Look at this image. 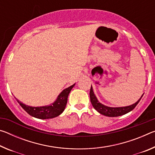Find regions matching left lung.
Returning <instances> with one entry per match:
<instances>
[{
    "instance_id": "1",
    "label": "left lung",
    "mask_w": 155,
    "mask_h": 155,
    "mask_svg": "<svg viewBox=\"0 0 155 155\" xmlns=\"http://www.w3.org/2000/svg\"><path fill=\"white\" fill-rule=\"evenodd\" d=\"M142 96L140 97V98L135 103L130 104L129 106H125V107H108L104 105V104H102L98 101V98H96L95 94H94L92 86H91L90 92V101L91 104L94 109H95L97 111L102 115H105V116L108 117H117L120 116V115H124L127 113L130 112L137 106V104L140 101L141 98H142Z\"/></svg>"
}]
</instances>
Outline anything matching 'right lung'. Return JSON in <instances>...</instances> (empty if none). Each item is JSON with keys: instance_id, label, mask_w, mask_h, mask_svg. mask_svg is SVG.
<instances>
[{"instance_id": "add662e5", "label": "right lung", "mask_w": 155, "mask_h": 155, "mask_svg": "<svg viewBox=\"0 0 155 155\" xmlns=\"http://www.w3.org/2000/svg\"><path fill=\"white\" fill-rule=\"evenodd\" d=\"M75 83L65 88L60 93L54 103L48 105L41 107H32L28 106L24 103H21L18 99L16 101L22 107L25 111H27L31 116L38 119H51L59 116L64 111L68 102V97L70 91L74 87Z\"/></svg>"}]
</instances>
